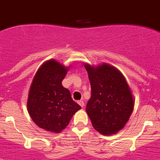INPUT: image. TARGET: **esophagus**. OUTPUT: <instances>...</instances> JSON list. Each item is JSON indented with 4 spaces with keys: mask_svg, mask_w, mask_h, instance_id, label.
<instances>
[{
    "mask_svg": "<svg viewBox=\"0 0 160 160\" xmlns=\"http://www.w3.org/2000/svg\"><path fill=\"white\" fill-rule=\"evenodd\" d=\"M79 104V105L81 106L82 107H83L85 106V103H84V102L83 101H81V100H80V101H78V102Z\"/></svg>",
    "mask_w": 160,
    "mask_h": 160,
    "instance_id": "obj_1",
    "label": "esophagus"
}]
</instances>
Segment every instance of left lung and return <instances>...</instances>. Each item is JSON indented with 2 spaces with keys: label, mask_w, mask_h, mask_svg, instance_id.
<instances>
[{
  "label": "left lung",
  "mask_w": 160,
  "mask_h": 160,
  "mask_svg": "<svg viewBox=\"0 0 160 160\" xmlns=\"http://www.w3.org/2000/svg\"><path fill=\"white\" fill-rule=\"evenodd\" d=\"M91 87V96L86 107L96 131L103 135L118 132L129 120L134 99L125 78L107 64L98 67L85 65Z\"/></svg>",
  "instance_id": "left-lung-1"
}]
</instances>
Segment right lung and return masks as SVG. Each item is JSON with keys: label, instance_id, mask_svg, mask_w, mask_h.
<instances>
[{"label": "right lung", "instance_id": "add662e5", "mask_svg": "<svg viewBox=\"0 0 160 160\" xmlns=\"http://www.w3.org/2000/svg\"><path fill=\"white\" fill-rule=\"evenodd\" d=\"M66 73L67 68L49 60L39 68L31 84L29 114L39 128L49 132H61L81 109L72 99L70 90L62 85Z\"/></svg>", "mask_w": 160, "mask_h": 160}]
</instances>
